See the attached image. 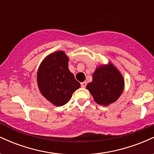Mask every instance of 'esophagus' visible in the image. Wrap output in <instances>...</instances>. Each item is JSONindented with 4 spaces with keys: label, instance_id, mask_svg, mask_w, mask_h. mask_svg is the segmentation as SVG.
Listing matches in <instances>:
<instances>
[{
    "label": "esophagus",
    "instance_id": "esophagus-1",
    "mask_svg": "<svg viewBox=\"0 0 154 154\" xmlns=\"http://www.w3.org/2000/svg\"><path fill=\"white\" fill-rule=\"evenodd\" d=\"M86 85H87V82H81V87L82 88H85Z\"/></svg>",
    "mask_w": 154,
    "mask_h": 154
}]
</instances>
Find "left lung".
Returning <instances> with one entry per match:
<instances>
[{
	"instance_id": "left-lung-1",
	"label": "left lung",
	"mask_w": 154,
	"mask_h": 154,
	"mask_svg": "<svg viewBox=\"0 0 154 154\" xmlns=\"http://www.w3.org/2000/svg\"><path fill=\"white\" fill-rule=\"evenodd\" d=\"M125 80L119 70L111 62L98 66L93 75V81L86 88L93 95L94 100L107 106L115 102L124 91Z\"/></svg>"
}]
</instances>
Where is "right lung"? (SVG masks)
Returning <instances> with one entry per match:
<instances>
[{
  "mask_svg": "<svg viewBox=\"0 0 154 154\" xmlns=\"http://www.w3.org/2000/svg\"><path fill=\"white\" fill-rule=\"evenodd\" d=\"M69 58L62 51L46 56L38 70L37 80L41 94L56 106L66 104L80 83L68 68Z\"/></svg>",
  "mask_w": 154,
  "mask_h": 154,
  "instance_id": "obj_1",
  "label": "right lung"
}]
</instances>
